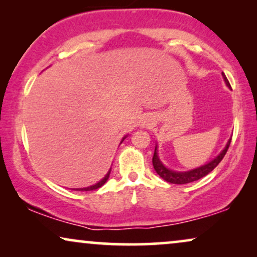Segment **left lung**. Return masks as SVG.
I'll return each instance as SVG.
<instances>
[{
  "mask_svg": "<svg viewBox=\"0 0 257 257\" xmlns=\"http://www.w3.org/2000/svg\"><path fill=\"white\" fill-rule=\"evenodd\" d=\"M222 76H223L224 82H226L227 85L230 87V84H229V82H228L227 77L223 72H222ZM230 142H231V139H229V142L227 143L226 147H224L222 152H221L219 156L215 158V159H213L212 161H209L208 164L203 165V166H201V167L195 168V170H192L188 172H174V171H171V170H168V168L165 167L164 165L161 164L159 158H158L157 147H156V150H154V154H153V159H152L153 167H154V170H156L157 173L167 182H171V184H175V185L189 184V182L196 181V180H199V179L206 177L209 172H212L214 168H215L217 165L220 164V161L223 159V157L226 156L228 149H229Z\"/></svg>",
  "mask_w": 257,
  "mask_h": 257,
  "instance_id": "8db88e82",
  "label": "left lung"
}]
</instances>
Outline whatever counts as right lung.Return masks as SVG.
<instances>
[{"mask_svg":"<svg viewBox=\"0 0 257 257\" xmlns=\"http://www.w3.org/2000/svg\"><path fill=\"white\" fill-rule=\"evenodd\" d=\"M125 139V138H124ZM122 142V140H121ZM110 173H111V170L108 171V173L105 175V177L101 179V180L99 181V182H97L96 185H93V186H90V187H85V188H78V189H76V191H85V192H87V191H93V189H97V188H99V187H101V186H103L105 182L107 181V179H108V177H110Z\"/></svg>","mask_w":257,"mask_h":257,"instance_id":"add662e5","label":"right lung"}]
</instances>
